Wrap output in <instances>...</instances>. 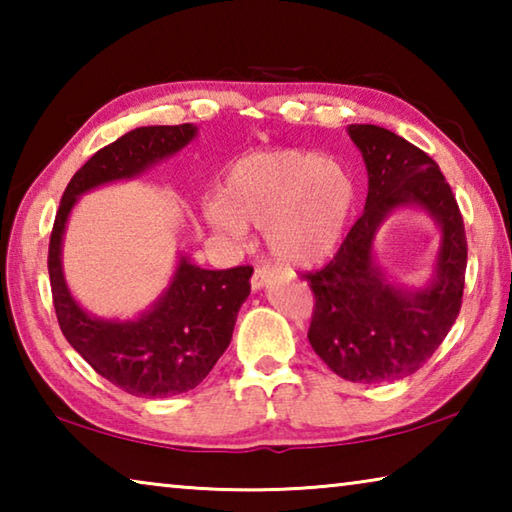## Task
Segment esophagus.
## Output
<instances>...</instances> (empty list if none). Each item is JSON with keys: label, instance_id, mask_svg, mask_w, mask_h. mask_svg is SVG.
<instances>
[{"label": "esophagus", "instance_id": "obj_1", "mask_svg": "<svg viewBox=\"0 0 512 512\" xmlns=\"http://www.w3.org/2000/svg\"><path fill=\"white\" fill-rule=\"evenodd\" d=\"M273 280V271L268 266H259V268H255V273H253V280H250V284H253V291H259V289H264L268 282Z\"/></svg>", "mask_w": 512, "mask_h": 512}]
</instances>
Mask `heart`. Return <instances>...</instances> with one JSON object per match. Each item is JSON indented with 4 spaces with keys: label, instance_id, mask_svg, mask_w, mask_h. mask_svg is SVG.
<instances>
[{
    "label": "heart",
    "instance_id": "heart-1",
    "mask_svg": "<svg viewBox=\"0 0 512 512\" xmlns=\"http://www.w3.org/2000/svg\"><path fill=\"white\" fill-rule=\"evenodd\" d=\"M221 198L205 210L214 228L230 235H241L244 223L268 228L266 244L277 264L309 268L341 248L359 189L341 164L284 149L237 162Z\"/></svg>",
    "mask_w": 512,
    "mask_h": 512
}]
</instances>
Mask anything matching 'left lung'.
<instances>
[{
    "label": "left lung",
    "instance_id": "left-lung-1",
    "mask_svg": "<svg viewBox=\"0 0 512 512\" xmlns=\"http://www.w3.org/2000/svg\"><path fill=\"white\" fill-rule=\"evenodd\" d=\"M368 169V198L339 253L307 273L316 305L309 343L336 375L379 384L413 375L443 343L461 311L467 241L443 171L427 153L381 126L350 124ZM402 206H420L441 230L427 288L395 285L374 262L376 232Z\"/></svg>",
    "mask_w": 512,
    "mask_h": 512
}]
</instances>
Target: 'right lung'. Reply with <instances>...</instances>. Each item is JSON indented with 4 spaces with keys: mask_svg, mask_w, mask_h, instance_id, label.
I'll use <instances>...</instances> for the list:
<instances>
[{
    "mask_svg": "<svg viewBox=\"0 0 512 512\" xmlns=\"http://www.w3.org/2000/svg\"><path fill=\"white\" fill-rule=\"evenodd\" d=\"M194 124L142 126L103 146L69 180L49 239L51 296L67 343L121 391L137 397L187 393L210 375L230 345L253 268L205 271L180 255L169 287L131 320L92 316L67 289L63 235L79 196L117 180L137 178L194 140Z\"/></svg>",
    "mask_w": 512,
    "mask_h": 512,
    "instance_id": "right-lung-1",
    "label": "right lung"
}]
</instances>
